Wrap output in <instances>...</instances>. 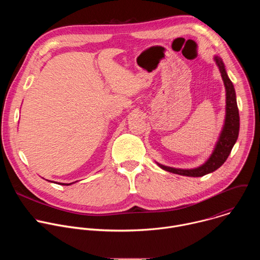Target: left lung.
I'll return each instance as SVG.
<instances>
[{
	"label": "left lung",
	"mask_w": 260,
	"mask_h": 260,
	"mask_svg": "<svg viewBox=\"0 0 260 260\" xmlns=\"http://www.w3.org/2000/svg\"><path fill=\"white\" fill-rule=\"evenodd\" d=\"M216 64L219 68L221 73V77L223 79L225 91H226V115L224 126L222 128L218 142L216 144L215 149L211 154L210 158L201 167L191 170H183V169H175L167 166H162L157 164L165 171L182 175L188 177H203L207 174H210L217 169H219L222 165L225 162L229 155L232 152L234 145L237 142L239 131H240V116H239V109L237 105L236 91L233 82L229 78L224 63L219 56H215Z\"/></svg>",
	"instance_id": "left-lung-1"
}]
</instances>
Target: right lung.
I'll use <instances>...</instances> for the list:
<instances>
[{"instance_id":"right-lung-1","label":"right lung","mask_w":260,"mask_h":260,"mask_svg":"<svg viewBox=\"0 0 260 260\" xmlns=\"http://www.w3.org/2000/svg\"><path fill=\"white\" fill-rule=\"evenodd\" d=\"M74 183V182H73ZM58 184H61V183H58ZM70 184H72V183H70ZM70 184H61V185H70Z\"/></svg>"}]
</instances>
